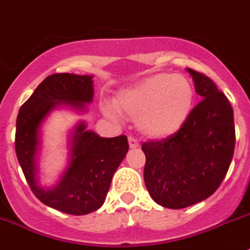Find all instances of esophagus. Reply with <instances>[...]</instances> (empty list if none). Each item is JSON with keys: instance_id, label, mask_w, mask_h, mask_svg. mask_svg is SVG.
<instances>
[{"instance_id": "obj_1", "label": "esophagus", "mask_w": 250, "mask_h": 250, "mask_svg": "<svg viewBox=\"0 0 250 250\" xmlns=\"http://www.w3.org/2000/svg\"><path fill=\"white\" fill-rule=\"evenodd\" d=\"M128 143H129L130 148H137L139 147V142L137 141L134 137H128Z\"/></svg>"}]
</instances>
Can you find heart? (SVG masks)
Instances as JSON below:
<instances>
[{"label":"heart","instance_id":"obj_1","mask_svg":"<svg viewBox=\"0 0 250 250\" xmlns=\"http://www.w3.org/2000/svg\"><path fill=\"white\" fill-rule=\"evenodd\" d=\"M194 98V88L188 78L158 73L121 91L116 107L130 118H137V125L143 134L166 138L183 127L192 112ZM117 109L107 104L103 113L117 118Z\"/></svg>","mask_w":250,"mask_h":250}]
</instances>
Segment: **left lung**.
Here are the masks:
<instances>
[{
	"label": "left lung",
	"instance_id": "obj_1",
	"mask_svg": "<svg viewBox=\"0 0 250 250\" xmlns=\"http://www.w3.org/2000/svg\"><path fill=\"white\" fill-rule=\"evenodd\" d=\"M202 101L183 127L167 138L145 142V183L159 206L182 209L213 194L233 159L235 128L226 94L204 73L187 68Z\"/></svg>",
	"mask_w": 250,
	"mask_h": 250
}]
</instances>
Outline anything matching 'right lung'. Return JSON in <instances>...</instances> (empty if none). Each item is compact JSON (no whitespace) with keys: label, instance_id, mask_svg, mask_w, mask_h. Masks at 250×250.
Wrapping results in <instances>:
<instances>
[{"label":"right lung","instance_id":"add662e5","mask_svg":"<svg viewBox=\"0 0 250 250\" xmlns=\"http://www.w3.org/2000/svg\"><path fill=\"white\" fill-rule=\"evenodd\" d=\"M92 84L91 76H48L21 105L16 121V156L31 190L43 204L67 214H88L102 207L112 177L129 148L125 134L102 138L80 122L72 136L69 167L60 183L51 189L37 184L35 157L42 121L58 103L84 108L93 98Z\"/></svg>","mask_w":250,"mask_h":250}]
</instances>
